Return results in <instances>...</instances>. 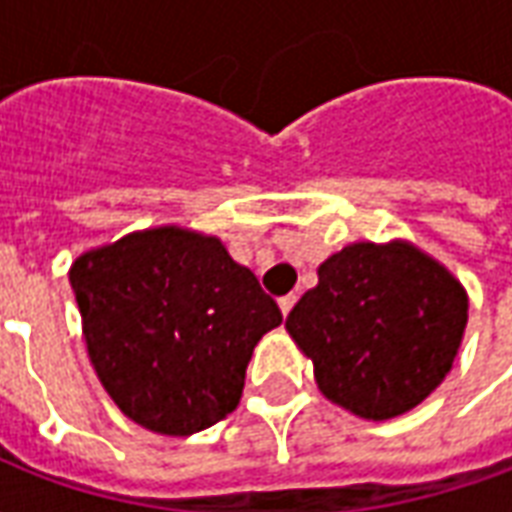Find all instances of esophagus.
<instances>
[{"label":"esophagus","instance_id":"obj_1","mask_svg":"<svg viewBox=\"0 0 512 512\" xmlns=\"http://www.w3.org/2000/svg\"><path fill=\"white\" fill-rule=\"evenodd\" d=\"M293 304H296V293H288V296H282V299H279V310H282V315H288V312L293 310Z\"/></svg>","mask_w":512,"mask_h":512}]
</instances>
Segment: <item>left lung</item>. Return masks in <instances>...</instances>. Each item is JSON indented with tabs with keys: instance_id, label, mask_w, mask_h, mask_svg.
<instances>
[{
	"instance_id": "left-lung-1",
	"label": "left lung",
	"mask_w": 512,
	"mask_h": 512,
	"mask_svg": "<svg viewBox=\"0 0 512 512\" xmlns=\"http://www.w3.org/2000/svg\"><path fill=\"white\" fill-rule=\"evenodd\" d=\"M469 321V296L411 241H356L318 266V285L285 329L315 384L356 417L392 419L444 381Z\"/></svg>"
}]
</instances>
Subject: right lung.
<instances>
[{
  "instance_id": "add662e5",
  "label": "right lung",
  "mask_w": 512,
  "mask_h": 512,
  "mask_svg": "<svg viewBox=\"0 0 512 512\" xmlns=\"http://www.w3.org/2000/svg\"><path fill=\"white\" fill-rule=\"evenodd\" d=\"M87 354L117 408L161 436L233 414L277 301L216 235L178 224L123 235L73 260Z\"/></svg>"
}]
</instances>
